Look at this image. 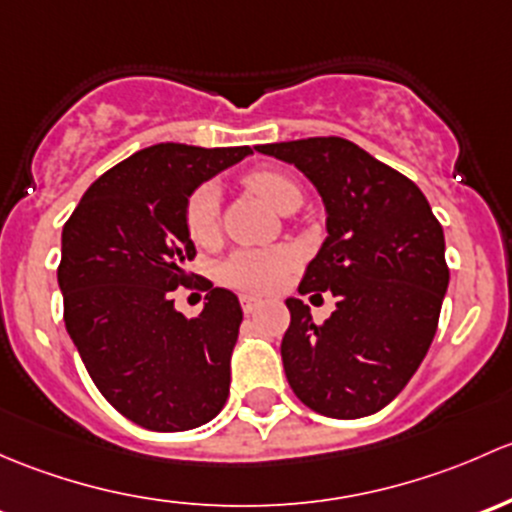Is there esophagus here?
<instances>
[{"label":"esophagus","instance_id":"obj_1","mask_svg":"<svg viewBox=\"0 0 512 512\" xmlns=\"http://www.w3.org/2000/svg\"><path fill=\"white\" fill-rule=\"evenodd\" d=\"M241 308H244L246 315H251V313H256L258 308H261V300L251 298V295H244V298H241Z\"/></svg>","mask_w":512,"mask_h":512}]
</instances>
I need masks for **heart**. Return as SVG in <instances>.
I'll return each mask as SVG.
<instances>
[{
    "label": "heart",
    "instance_id": "obj_1",
    "mask_svg": "<svg viewBox=\"0 0 512 512\" xmlns=\"http://www.w3.org/2000/svg\"><path fill=\"white\" fill-rule=\"evenodd\" d=\"M249 187L256 189L276 212L300 204L298 182L278 170L251 172ZM184 229L197 246H212L219 239V189L207 182L189 194L184 204ZM293 266V251L281 249H239L221 263V281L244 293H271L281 286Z\"/></svg>",
    "mask_w": 512,
    "mask_h": 512
}]
</instances>
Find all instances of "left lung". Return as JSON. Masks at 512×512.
I'll use <instances>...</instances> for the list:
<instances>
[{"instance_id":"1","label":"left lung","mask_w":512,"mask_h":512,"mask_svg":"<svg viewBox=\"0 0 512 512\" xmlns=\"http://www.w3.org/2000/svg\"><path fill=\"white\" fill-rule=\"evenodd\" d=\"M256 150L298 167L328 214V239L298 291H330L337 303L325 323H315L303 300H286L288 384L323 416L379 412L407 387L436 335L449 288L444 229L412 179L355 142L308 138Z\"/></svg>"}]
</instances>
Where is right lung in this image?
<instances>
[{
	"instance_id": "right-lung-1",
	"label": "right lung",
	"mask_w": 512,
	"mask_h": 512,
	"mask_svg": "<svg viewBox=\"0 0 512 512\" xmlns=\"http://www.w3.org/2000/svg\"><path fill=\"white\" fill-rule=\"evenodd\" d=\"M251 147L160 142L88 187L61 234L63 320L105 399L150 431L212 421L229 397L239 298L209 283L197 318L175 310L197 256L184 229L189 194Z\"/></svg>"
}]
</instances>
